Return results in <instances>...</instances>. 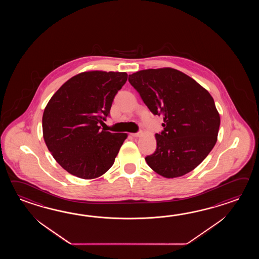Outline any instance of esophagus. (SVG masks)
<instances>
[{
    "mask_svg": "<svg viewBox=\"0 0 259 259\" xmlns=\"http://www.w3.org/2000/svg\"><path fill=\"white\" fill-rule=\"evenodd\" d=\"M131 135H132V137L137 138L140 137V136L142 135V133H141V132H138V133H131Z\"/></svg>",
    "mask_w": 259,
    "mask_h": 259,
    "instance_id": "34e87169",
    "label": "esophagus"
}]
</instances>
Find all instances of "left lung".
Instances as JSON below:
<instances>
[{
	"instance_id": "1",
	"label": "left lung",
	"mask_w": 259,
	"mask_h": 259,
	"mask_svg": "<svg viewBox=\"0 0 259 259\" xmlns=\"http://www.w3.org/2000/svg\"><path fill=\"white\" fill-rule=\"evenodd\" d=\"M128 81L149 110L165 122L155 134V152L145 157L149 166L167 179L194 169L215 146L220 130V114L209 93L169 67L133 73Z\"/></svg>"
}]
</instances>
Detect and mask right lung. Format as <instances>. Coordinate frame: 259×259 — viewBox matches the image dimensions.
<instances>
[{"label": "right lung", "mask_w": 259, "mask_h": 259, "mask_svg": "<svg viewBox=\"0 0 259 259\" xmlns=\"http://www.w3.org/2000/svg\"><path fill=\"white\" fill-rule=\"evenodd\" d=\"M126 72L88 71L64 83L42 116L44 142L59 165L77 178L95 179L114 164L127 133L101 130Z\"/></svg>", "instance_id": "add662e5"}]
</instances>
